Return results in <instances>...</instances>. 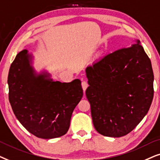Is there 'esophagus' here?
<instances>
[{
	"instance_id": "1",
	"label": "esophagus",
	"mask_w": 160,
	"mask_h": 160,
	"mask_svg": "<svg viewBox=\"0 0 160 160\" xmlns=\"http://www.w3.org/2000/svg\"><path fill=\"white\" fill-rule=\"evenodd\" d=\"M88 84L86 81H82V89H83L84 92H85V91L86 90V88H88Z\"/></svg>"
}]
</instances>
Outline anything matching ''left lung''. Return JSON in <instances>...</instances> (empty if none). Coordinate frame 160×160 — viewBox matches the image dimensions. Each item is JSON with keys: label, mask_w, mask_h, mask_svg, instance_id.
Segmentation results:
<instances>
[{"label": "left lung", "mask_w": 160, "mask_h": 160, "mask_svg": "<svg viewBox=\"0 0 160 160\" xmlns=\"http://www.w3.org/2000/svg\"><path fill=\"white\" fill-rule=\"evenodd\" d=\"M86 72V94L96 130L111 138L132 131L154 97L152 63L140 42L96 61Z\"/></svg>", "instance_id": "obj_1"}]
</instances>
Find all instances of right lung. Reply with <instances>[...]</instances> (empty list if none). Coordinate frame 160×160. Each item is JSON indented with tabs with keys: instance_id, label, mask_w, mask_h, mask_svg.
<instances>
[{
	"instance_id": "1",
	"label": "right lung",
	"mask_w": 160,
	"mask_h": 160,
	"mask_svg": "<svg viewBox=\"0 0 160 160\" xmlns=\"http://www.w3.org/2000/svg\"><path fill=\"white\" fill-rule=\"evenodd\" d=\"M27 50L16 55L8 76V99L16 118L32 135L43 139L64 135L81 100V81H54L47 70L38 72Z\"/></svg>"
}]
</instances>
